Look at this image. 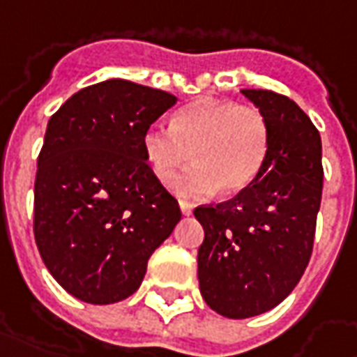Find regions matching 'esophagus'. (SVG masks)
I'll return each mask as SVG.
<instances>
[{"instance_id":"1","label":"esophagus","mask_w":357,"mask_h":357,"mask_svg":"<svg viewBox=\"0 0 357 357\" xmlns=\"http://www.w3.org/2000/svg\"><path fill=\"white\" fill-rule=\"evenodd\" d=\"M179 208H181L183 215H191L192 213V206L189 202H185V200H179Z\"/></svg>"}]
</instances>
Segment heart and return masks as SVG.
Returning a JSON list of instances; mask_svg holds the SVG:
<instances>
[{
	"mask_svg": "<svg viewBox=\"0 0 357 357\" xmlns=\"http://www.w3.org/2000/svg\"><path fill=\"white\" fill-rule=\"evenodd\" d=\"M142 147L153 174L165 185L189 160L195 162L176 185L183 197L204 199L219 189L231 197L259 178L271 149V128L253 105L199 98L176 112L172 128H145Z\"/></svg>",
	"mask_w": 357,
	"mask_h": 357,
	"instance_id": "heart-1",
	"label": "heart"
}]
</instances>
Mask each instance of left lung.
<instances>
[{"label": "left lung", "mask_w": 357, "mask_h": 357, "mask_svg": "<svg viewBox=\"0 0 357 357\" xmlns=\"http://www.w3.org/2000/svg\"><path fill=\"white\" fill-rule=\"evenodd\" d=\"M263 112L271 149L259 178L234 199L200 206L199 286L206 305L244 319L271 310L299 284L312 253L321 202V138L289 98L242 91Z\"/></svg>", "instance_id": "obj_1"}]
</instances>
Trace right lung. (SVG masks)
Instances as JSON below:
<instances>
[{"label":"right lung","mask_w":357,"mask_h":357,"mask_svg":"<svg viewBox=\"0 0 357 357\" xmlns=\"http://www.w3.org/2000/svg\"><path fill=\"white\" fill-rule=\"evenodd\" d=\"M178 98L125 79L86 86L47 125L33 187L45 266L75 299L112 305L142 284L151 253L181 219L142 147Z\"/></svg>","instance_id":"1"}]
</instances>
